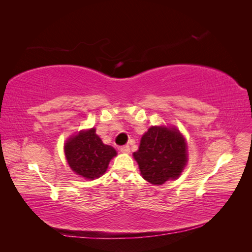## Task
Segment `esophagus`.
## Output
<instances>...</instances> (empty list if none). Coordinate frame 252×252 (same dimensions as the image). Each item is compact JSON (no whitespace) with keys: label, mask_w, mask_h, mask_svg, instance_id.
<instances>
[{"label":"esophagus","mask_w":252,"mask_h":252,"mask_svg":"<svg viewBox=\"0 0 252 252\" xmlns=\"http://www.w3.org/2000/svg\"><path fill=\"white\" fill-rule=\"evenodd\" d=\"M120 152L123 154H129L130 153V146L129 145H123L120 147Z\"/></svg>","instance_id":"obj_1"}]
</instances>
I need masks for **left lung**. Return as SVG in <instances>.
I'll return each mask as SVG.
<instances>
[{
	"label": "left lung",
	"instance_id": "1",
	"mask_svg": "<svg viewBox=\"0 0 252 252\" xmlns=\"http://www.w3.org/2000/svg\"><path fill=\"white\" fill-rule=\"evenodd\" d=\"M143 178L161 185L178 179L187 162L186 143L176 129L152 126L142 136L140 148L133 154Z\"/></svg>",
	"mask_w": 252,
	"mask_h": 252
}]
</instances>
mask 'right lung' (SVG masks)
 Returning a JSON list of instances; mask_svg holds the SVG:
<instances>
[{
  "instance_id": "add662e5",
  "label": "right lung",
  "mask_w": 252,
  "mask_h": 252,
  "mask_svg": "<svg viewBox=\"0 0 252 252\" xmlns=\"http://www.w3.org/2000/svg\"><path fill=\"white\" fill-rule=\"evenodd\" d=\"M65 154L71 170L90 180L103 175L111 158L117 155L114 147L101 142L95 129L80 132L69 138L65 145Z\"/></svg>"
}]
</instances>
